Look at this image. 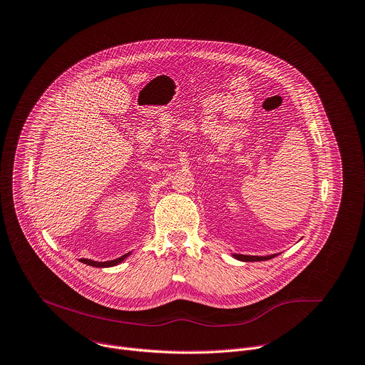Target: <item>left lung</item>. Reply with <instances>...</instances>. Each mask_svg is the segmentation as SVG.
I'll use <instances>...</instances> for the list:
<instances>
[{
  "mask_svg": "<svg viewBox=\"0 0 365 365\" xmlns=\"http://www.w3.org/2000/svg\"><path fill=\"white\" fill-rule=\"evenodd\" d=\"M278 254L275 255H268V257H255V255H240V254H232V257L235 259H239V261H244V262H257V261H268V259H272L275 258Z\"/></svg>",
  "mask_w": 365,
  "mask_h": 365,
  "instance_id": "8db88e82",
  "label": "left lung"
}]
</instances>
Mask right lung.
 Wrapping results in <instances>:
<instances>
[{"instance_id":"1","label":"right lung","mask_w":365,"mask_h":365,"mask_svg":"<svg viewBox=\"0 0 365 365\" xmlns=\"http://www.w3.org/2000/svg\"><path fill=\"white\" fill-rule=\"evenodd\" d=\"M129 255H130V252H129V254H125L123 257H120V258H117V259L106 261V262H97V261H91V259H84V258H81L80 262H83V264H86V265H90V267H96V268H108V267H114V265H118L120 262H123Z\"/></svg>"}]
</instances>
